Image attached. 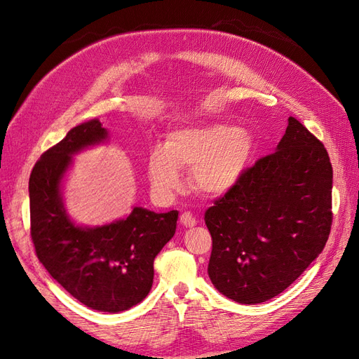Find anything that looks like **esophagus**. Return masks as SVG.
<instances>
[{
	"instance_id": "34e87169",
	"label": "esophagus",
	"mask_w": 359,
	"mask_h": 359,
	"mask_svg": "<svg viewBox=\"0 0 359 359\" xmlns=\"http://www.w3.org/2000/svg\"><path fill=\"white\" fill-rule=\"evenodd\" d=\"M180 222H181V224H182L184 227H193V226H196V219H194L193 214L189 212V211L181 214Z\"/></svg>"
}]
</instances>
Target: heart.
Wrapping results in <instances>:
<instances>
[{
  "mask_svg": "<svg viewBox=\"0 0 359 359\" xmlns=\"http://www.w3.org/2000/svg\"><path fill=\"white\" fill-rule=\"evenodd\" d=\"M255 148L253 135L236 126H184L168 133L165 149H153L148 175L158 191L168 193L180 186V169L190 170L194 189L208 196H220L240 182Z\"/></svg>",
  "mask_w": 359,
  "mask_h": 359,
  "instance_id": "heart-1",
  "label": "heart"
}]
</instances>
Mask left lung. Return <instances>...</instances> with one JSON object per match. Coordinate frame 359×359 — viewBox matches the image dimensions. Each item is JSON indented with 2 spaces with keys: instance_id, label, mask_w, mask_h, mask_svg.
Here are the masks:
<instances>
[{
  "instance_id": "obj_1",
  "label": "left lung",
  "mask_w": 359,
  "mask_h": 359,
  "mask_svg": "<svg viewBox=\"0 0 359 359\" xmlns=\"http://www.w3.org/2000/svg\"><path fill=\"white\" fill-rule=\"evenodd\" d=\"M276 153L262 157L205 212L212 238L208 276L240 304L287 289L327 244L332 166L319 139L289 116Z\"/></svg>"
}]
</instances>
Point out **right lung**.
Here are the masks:
<instances>
[{
	"mask_svg": "<svg viewBox=\"0 0 359 359\" xmlns=\"http://www.w3.org/2000/svg\"><path fill=\"white\" fill-rule=\"evenodd\" d=\"M107 139L109 132L91 119L41 154L28 187L31 238L43 266L73 298L93 310L119 313L149 293L154 259L175 235L178 211L133 206L126 219L93 227L70 219L62 182L73 156Z\"/></svg>",
	"mask_w": 359,
	"mask_h": 359,
	"instance_id": "right-lung-1",
	"label": "right lung"
}]
</instances>
